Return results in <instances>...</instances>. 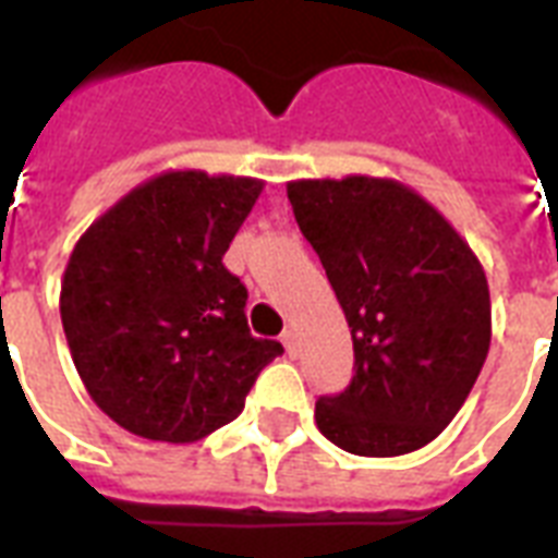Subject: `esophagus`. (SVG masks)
Masks as SVG:
<instances>
[{
  "mask_svg": "<svg viewBox=\"0 0 558 558\" xmlns=\"http://www.w3.org/2000/svg\"><path fill=\"white\" fill-rule=\"evenodd\" d=\"M280 341H283V348H287L289 356L295 359L298 356V332L295 330H287V332H283V339H280Z\"/></svg>",
  "mask_w": 558,
  "mask_h": 558,
  "instance_id": "esophagus-1",
  "label": "esophagus"
}]
</instances>
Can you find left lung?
Here are the masks:
<instances>
[{"instance_id": "left-lung-1", "label": "left lung", "mask_w": 558, "mask_h": 558, "mask_svg": "<svg viewBox=\"0 0 558 558\" xmlns=\"http://www.w3.org/2000/svg\"><path fill=\"white\" fill-rule=\"evenodd\" d=\"M353 336L356 376L315 402L318 432L359 458L428 446L484 367L493 304L484 266L449 219L397 179L287 182Z\"/></svg>"}]
</instances>
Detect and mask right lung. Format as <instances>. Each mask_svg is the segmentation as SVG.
Instances as JSON below:
<instances>
[{
  "instance_id": "1",
  "label": "right lung",
  "mask_w": 558,
  "mask_h": 558,
  "mask_svg": "<svg viewBox=\"0 0 558 558\" xmlns=\"http://www.w3.org/2000/svg\"><path fill=\"white\" fill-rule=\"evenodd\" d=\"M263 185L165 170L74 243L60 283L69 353L95 405L135 437H208L283 353L280 341L248 332V292L222 263Z\"/></svg>"
}]
</instances>
